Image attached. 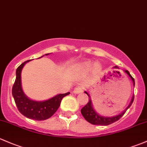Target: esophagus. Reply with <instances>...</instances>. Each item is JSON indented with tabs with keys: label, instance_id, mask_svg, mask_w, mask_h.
Here are the masks:
<instances>
[{
	"label": "esophagus",
	"instance_id": "esophagus-1",
	"mask_svg": "<svg viewBox=\"0 0 147 147\" xmlns=\"http://www.w3.org/2000/svg\"><path fill=\"white\" fill-rule=\"evenodd\" d=\"M82 91H83L82 88H80V87H76V88L74 90L73 92L74 94H79V93L82 92Z\"/></svg>",
	"mask_w": 147,
	"mask_h": 147
}]
</instances>
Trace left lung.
I'll return each mask as SVG.
<instances>
[{"instance_id":"8db88e82","label":"left lung","mask_w":147,"mask_h":147,"mask_svg":"<svg viewBox=\"0 0 147 147\" xmlns=\"http://www.w3.org/2000/svg\"><path fill=\"white\" fill-rule=\"evenodd\" d=\"M113 68L114 69H118L117 66H115ZM124 72L130 77L131 80L132 81V83H133V86H135V80L134 78L131 76L130 74L129 73V71L127 70H124ZM86 94H88V96L89 97V101H88V104L85 106L84 107H83L81 109V113L83 115V116L84 117L85 119L88 122H89L92 125H110L113 123L116 122V121H118L124 115V113H125V111L128 109L132 105V102H133L134 100V94L132 95V99H131V101L129 104V105L126 107L125 109L123 111H121V113H120L119 114L116 115V116H102V115L99 114V113H97L96 111V110L94 109V108L93 107L92 100H91L90 96L88 94V92L87 91H85L84 92Z\"/></svg>"}]
</instances>
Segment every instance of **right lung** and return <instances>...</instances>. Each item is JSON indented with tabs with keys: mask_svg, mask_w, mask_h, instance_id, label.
<instances>
[{
	"mask_svg": "<svg viewBox=\"0 0 147 147\" xmlns=\"http://www.w3.org/2000/svg\"><path fill=\"white\" fill-rule=\"evenodd\" d=\"M45 54V55H48ZM39 58H41L43 57ZM28 60L24 61L16 70V79L12 87V96L15 99L17 109L22 114L30 119L36 121H43L50 118L57 111L61 104L63 97L70 94V92L64 94H58L51 98L43 101H36L30 99L24 92L22 86V71Z\"/></svg>",
	"mask_w": 147,
	"mask_h": 147,
	"instance_id": "1",
	"label": "right lung"
}]
</instances>
